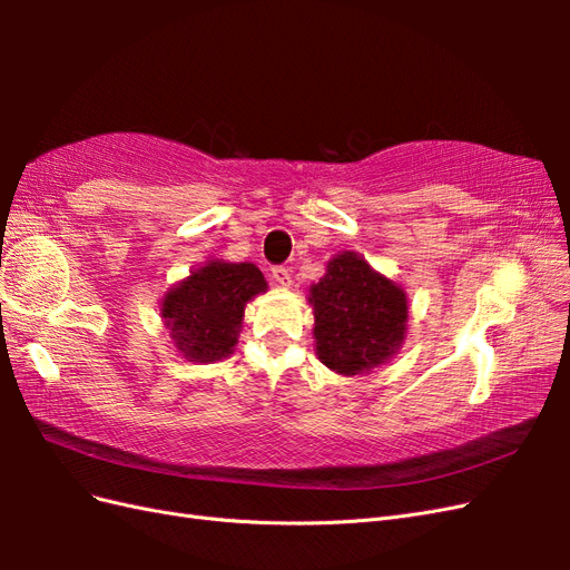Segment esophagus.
Segmentation results:
<instances>
[{
	"label": "esophagus",
	"mask_w": 570,
	"mask_h": 570,
	"mask_svg": "<svg viewBox=\"0 0 570 570\" xmlns=\"http://www.w3.org/2000/svg\"><path fill=\"white\" fill-rule=\"evenodd\" d=\"M271 278L278 283L281 287H289L292 285V273L287 266H273L271 268Z\"/></svg>",
	"instance_id": "obj_1"
}]
</instances>
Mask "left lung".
<instances>
[{
	"label": "left lung",
	"mask_w": 570,
	"mask_h": 570,
	"mask_svg": "<svg viewBox=\"0 0 570 570\" xmlns=\"http://www.w3.org/2000/svg\"><path fill=\"white\" fill-rule=\"evenodd\" d=\"M314 337L323 364L358 375L385 364L406 331V295L354 252L337 254L312 287Z\"/></svg>",
	"instance_id": "1"
}]
</instances>
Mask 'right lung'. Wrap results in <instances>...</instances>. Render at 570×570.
Wrapping results in <instances>:
<instances>
[{
  "instance_id": "right-lung-1",
  "label": "right lung",
  "mask_w": 570,
  "mask_h": 570,
  "mask_svg": "<svg viewBox=\"0 0 570 570\" xmlns=\"http://www.w3.org/2000/svg\"><path fill=\"white\" fill-rule=\"evenodd\" d=\"M258 292L266 281L254 264L212 262L168 292L161 316L185 358L218 361L233 354L245 304Z\"/></svg>"
}]
</instances>
